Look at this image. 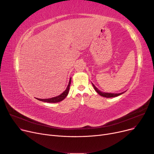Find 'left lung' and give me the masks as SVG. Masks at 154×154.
I'll return each mask as SVG.
<instances>
[{
    "instance_id": "8db88e82",
    "label": "left lung",
    "mask_w": 154,
    "mask_h": 154,
    "mask_svg": "<svg viewBox=\"0 0 154 154\" xmlns=\"http://www.w3.org/2000/svg\"><path fill=\"white\" fill-rule=\"evenodd\" d=\"M92 85L94 88V89L95 90V91L97 92L100 95L102 96V97H107V98H110V97H117L121 94H124L125 92H122V93H119V94H112V93H107V92H101L100 91H99L97 88L93 84H92Z\"/></svg>"
}]
</instances>
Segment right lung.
<instances>
[{
    "label": "right lung",
    "mask_w": 154,
    "mask_h": 154,
    "mask_svg": "<svg viewBox=\"0 0 154 154\" xmlns=\"http://www.w3.org/2000/svg\"><path fill=\"white\" fill-rule=\"evenodd\" d=\"M71 83V78L70 79L69 84L66 88V91H65L63 93H62L60 95H58L57 97H52L51 99H37L38 100L42 101V102H48V103H56V102H60L62 100H63L67 96L68 94H69V87H70V85Z\"/></svg>",
    "instance_id": "1"
}]
</instances>
